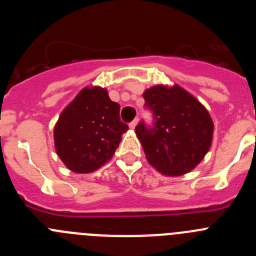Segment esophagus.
Segmentation results:
<instances>
[{
	"instance_id": "34e87169",
	"label": "esophagus",
	"mask_w": 256,
	"mask_h": 256,
	"mask_svg": "<svg viewBox=\"0 0 256 256\" xmlns=\"http://www.w3.org/2000/svg\"><path fill=\"white\" fill-rule=\"evenodd\" d=\"M137 124H138V118H136L134 120H133L132 123L130 124V130H134L136 126H137Z\"/></svg>"
}]
</instances>
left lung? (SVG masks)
Segmentation results:
<instances>
[{"instance_id": "obj_1", "label": "left lung", "mask_w": 256, "mask_h": 256, "mask_svg": "<svg viewBox=\"0 0 256 256\" xmlns=\"http://www.w3.org/2000/svg\"><path fill=\"white\" fill-rule=\"evenodd\" d=\"M142 96L155 119L152 128L144 122L136 126L148 162L169 177L195 169L212 146L214 124L209 112L178 84L154 86Z\"/></svg>"}]
</instances>
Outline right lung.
Returning a JSON list of instances; mask_svg holds the SVG:
<instances>
[{"label":"right lung","instance_id":"right-lung-1","mask_svg":"<svg viewBox=\"0 0 256 256\" xmlns=\"http://www.w3.org/2000/svg\"><path fill=\"white\" fill-rule=\"evenodd\" d=\"M119 104L105 88L84 87L62 110L54 130L61 162L74 173H92L110 162L128 126L120 122Z\"/></svg>","mask_w":256,"mask_h":256}]
</instances>
